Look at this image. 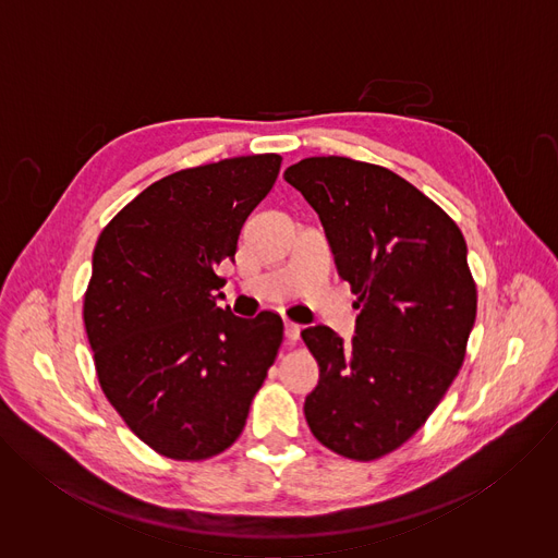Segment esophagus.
Wrapping results in <instances>:
<instances>
[{
  "label": "esophagus",
  "mask_w": 558,
  "mask_h": 558,
  "mask_svg": "<svg viewBox=\"0 0 558 558\" xmlns=\"http://www.w3.org/2000/svg\"><path fill=\"white\" fill-rule=\"evenodd\" d=\"M284 336H287L289 342H295L300 338V327L291 320H284Z\"/></svg>",
  "instance_id": "obj_1"
}]
</instances>
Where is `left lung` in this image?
Returning <instances> with one entry per match:
<instances>
[{
	"mask_svg": "<svg viewBox=\"0 0 558 558\" xmlns=\"http://www.w3.org/2000/svg\"><path fill=\"white\" fill-rule=\"evenodd\" d=\"M284 181L320 216L360 308L351 344L325 325L300 333L320 366L304 417L329 450L373 461L426 424L463 364L476 317L463 233L415 185L373 163L311 156Z\"/></svg>",
	"mask_w": 558,
	"mask_h": 558,
	"instance_id": "obj_1",
	"label": "left lung"
}]
</instances>
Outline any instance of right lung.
Returning <instances> with one entry per match:
<instances>
[{
	"label": "right lung",
	"instance_id": "1",
	"mask_svg": "<svg viewBox=\"0 0 558 558\" xmlns=\"http://www.w3.org/2000/svg\"><path fill=\"white\" fill-rule=\"evenodd\" d=\"M282 156L254 154L174 172L101 231L84 325L108 402L158 454L201 461L243 433L282 344V317L216 304V265L269 194Z\"/></svg>",
	"mask_w": 558,
	"mask_h": 558
}]
</instances>
